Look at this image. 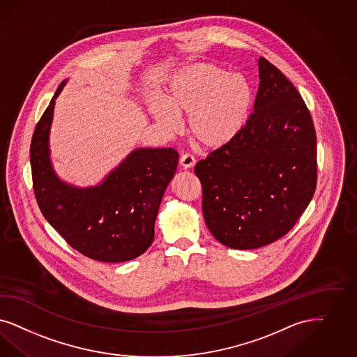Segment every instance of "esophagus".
Masks as SVG:
<instances>
[{
	"instance_id": "obj_1",
	"label": "esophagus",
	"mask_w": 357,
	"mask_h": 357,
	"mask_svg": "<svg viewBox=\"0 0 357 357\" xmlns=\"http://www.w3.org/2000/svg\"><path fill=\"white\" fill-rule=\"evenodd\" d=\"M179 163H181L182 169L187 170V169H191V167H194V165H195V158H194V155H191V154L185 153V154H183V155L181 157Z\"/></svg>"
}]
</instances>
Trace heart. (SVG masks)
Wrapping results in <instances>:
<instances>
[{"label":"heart","instance_id":"obj_1","mask_svg":"<svg viewBox=\"0 0 357 357\" xmlns=\"http://www.w3.org/2000/svg\"><path fill=\"white\" fill-rule=\"evenodd\" d=\"M252 93L245 79L220 67L199 63L172 80L167 101L154 98L150 112L169 132L188 116V133L197 148L218 150L231 144L245 123Z\"/></svg>","mask_w":357,"mask_h":357}]
</instances>
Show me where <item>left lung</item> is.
Wrapping results in <instances>:
<instances>
[{
    "mask_svg": "<svg viewBox=\"0 0 357 357\" xmlns=\"http://www.w3.org/2000/svg\"><path fill=\"white\" fill-rule=\"evenodd\" d=\"M253 113L227 146L195 166L212 236L232 249H257L287 234L317 187V135L291 82L265 58Z\"/></svg>",
    "mask_w": 357,
    "mask_h": 357,
    "instance_id": "1",
    "label": "left lung"
}]
</instances>
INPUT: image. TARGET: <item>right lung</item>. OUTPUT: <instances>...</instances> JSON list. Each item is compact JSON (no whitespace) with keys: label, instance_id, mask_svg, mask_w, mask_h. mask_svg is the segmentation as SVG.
I'll list each match as a JSON object with an SVG mask.
<instances>
[{"label":"right lung","instance_id":"1","mask_svg":"<svg viewBox=\"0 0 357 357\" xmlns=\"http://www.w3.org/2000/svg\"><path fill=\"white\" fill-rule=\"evenodd\" d=\"M38 121L30 146L33 187L46 220L77 252L101 262H125L154 240L160 200L178 166L172 148L135 149L101 185L79 188L62 182L50 160L55 98Z\"/></svg>","mask_w":357,"mask_h":357}]
</instances>
